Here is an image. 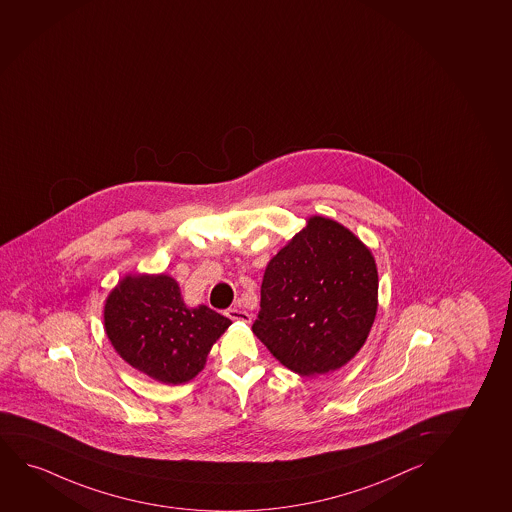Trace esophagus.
<instances>
[{
    "instance_id": "esophagus-1",
    "label": "esophagus",
    "mask_w": 512,
    "mask_h": 512,
    "mask_svg": "<svg viewBox=\"0 0 512 512\" xmlns=\"http://www.w3.org/2000/svg\"><path fill=\"white\" fill-rule=\"evenodd\" d=\"M227 317L230 318V320H239V322H251V315L247 313V311L239 310V308H230V310H227Z\"/></svg>"
}]
</instances>
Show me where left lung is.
I'll use <instances>...</instances> for the list:
<instances>
[{"instance_id":"1","label":"left lung","mask_w":512,"mask_h":512,"mask_svg":"<svg viewBox=\"0 0 512 512\" xmlns=\"http://www.w3.org/2000/svg\"><path fill=\"white\" fill-rule=\"evenodd\" d=\"M376 259L341 223L311 216L266 266L253 332L299 376L341 369L377 311Z\"/></svg>"}]
</instances>
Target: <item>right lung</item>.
Masks as SVG:
<instances>
[{"label":"right lung","mask_w":512,"mask_h":512,"mask_svg":"<svg viewBox=\"0 0 512 512\" xmlns=\"http://www.w3.org/2000/svg\"><path fill=\"white\" fill-rule=\"evenodd\" d=\"M105 332L124 362L164 382L182 384L206 365L216 339L232 320L183 303L169 275H128L105 301Z\"/></svg>","instance_id":"add662e5"}]
</instances>
